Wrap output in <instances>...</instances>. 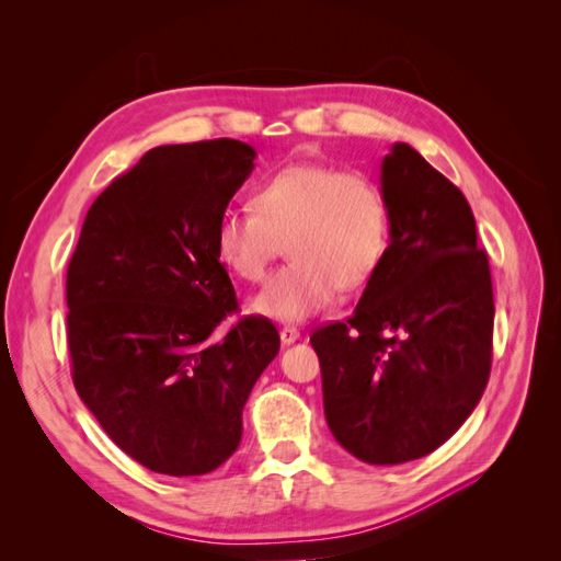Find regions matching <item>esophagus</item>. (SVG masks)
Wrapping results in <instances>:
<instances>
[{
	"label": "esophagus",
	"instance_id": "1",
	"mask_svg": "<svg viewBox=\"0 0 561 561\" xmlns=\"http://www.w3.org/2000/svg\"><path fill=\"white\" fill-rule=\"evenodd\" d=\"M299 339V330L297 328H280V342L287 344H295Z\"/></svg>",
	"mask_w": 561,
	"mask_h": 561
}]
</instances>
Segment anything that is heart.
<instances>
[{
	"instance_id": "b5f03b06",
	"label": "heart",
	"mask_w": 561,
	"mask_h": 561,
	"mask_svg": "<svg viewBox=\"0 0 561 561\" xmlns=\"http://www.w3.org/2000/svg\"><path fill=\"white\" fill-rule=\"evenodd\" d=\"M251 208L217 219V257L245 283L266 278L278 254H290L252 299V311L304 322L328 309L336 290L355 293L377 274L388 250V206L360 173L325 163H293L254 190Z\"/></svg>"
}]
</instances>
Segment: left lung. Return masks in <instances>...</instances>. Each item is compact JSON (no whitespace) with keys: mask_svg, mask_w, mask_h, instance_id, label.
<instances>
[{"mask_svg":"<svg viewBox=\"0 0 561 561\" xmlns=\"http://www.w3.org/2000/svg\"><path fill=\"white\" fill-rule=\"evenodd\" d=\"M390 243L353 316L311 334L334 439L371 466L435 451L478 407L494 293L466 196L404 142L381 163Z\"/></svg>","mask_w":561,"mask_h":561,"instance_id":"1","label":"left lung"}]
</instances>
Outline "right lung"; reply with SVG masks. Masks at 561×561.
I'll return each mask as SVG.
<instances>
[{
	"label": "right lung",
	"instance_id": "obj_1",
	"mask_svg": "<svg viewBox=\"0 0 561 561\" xmlns=\"http://www.w3.org/2000/svg\"><path fill=\"white\" fill-rule=\"evenodd\" d=\"M254 157L229 138L149 149L93 201L67 266L77 393L161 474H206L239 449L250 390L280 348L257 316L215 336L239 307L215 227Z\"/></svg>",
	"mask_w": 561,
	"mask_h": 561
}]
</instances>
